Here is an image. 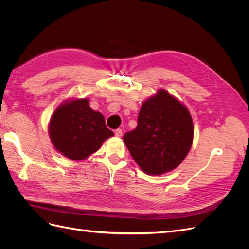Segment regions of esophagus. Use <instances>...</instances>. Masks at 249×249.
I'll list each match as a JSON object with an SVG mask.
<instances>
[{"label": "esophagus", "instance_id": "esophagus-1", "mask_svg": "<svg viewBox=\"0 0 249 249\" xmlns=\"http://www.w3.org/2000/svg\"><path fill=\"white\" fill-rule=\"evenodd\" d=\"M115 136H117V137H122V135H123V131H122V129H117V130H115Z\"/></svg>", "mask_w": 249, "mask_h": 249}]
</instances>
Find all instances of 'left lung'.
Listing matches in <instances>:
<instances>
[{"label":"left lung","mask_w":249,"mask_h":249,"mask_svg":"<svg viewBox=\"0 0 249 249\" xmlns=\"http://www.w3.org/2000/svg\"><path fill=\"white\" fill-rule=\"evenodd\" d=\"M189 111L165 90L142 104L136 129L124 141L133 159L147 175L159 176L178 167L193 141Z\"/></svg>","instance_id":"8db88e82"}]
</instances>
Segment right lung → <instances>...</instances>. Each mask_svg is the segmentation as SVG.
Here are the masks:
<instances>
[{
	"instance_id": "add662e5",
	"label": "right lung",
	"mask_w": 249,
	"mask_h": 249,
	"mask_svg": "<svg viewBox=\"0 0 249 249\" xmlns=\"http://www.w3.org/2000/svg\"><path fill=\"white\" fill-rule=\"evenodd\" d=\"M49 133L55 148L74 161L86 159L114 135L101 113L89 107L87 99L60 105L51 117Z\"/></svg>"
}]
</instances>
